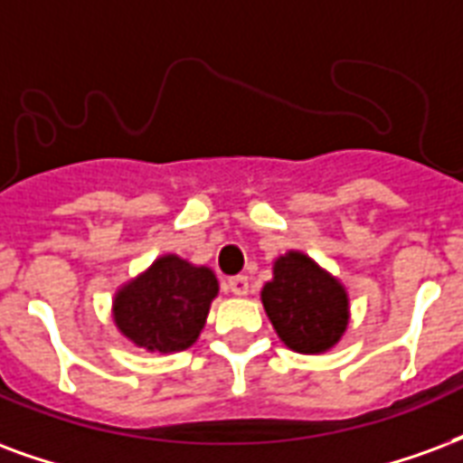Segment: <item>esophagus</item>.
Listing matches in <instances>:
<instances>
[{
    "mask_svg": "<svg viewBox=\"0 0 463 463\" xmlns=\"http://www.w3.org/2000/svg\"><path fill=\"white\" fill-rule=\"evenodd\" d=\"M225 289H228L231 294H235V297H248L250 279H248V277H242V275L231 277V279L225 282Z\"/></svg>",
    "mask_w": 463,
    "mask_h": 463,
    "instance_id": "34e87169",
    "label": "esophagus"
}]
</instances>
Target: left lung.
Here are the masks:
<instances>
[{
    "instance_id": "left-lung-1",
    "label": "left lung",
    "mask_w": 463,
    "mask_h": 463,
    "mask_svg": "<svg viewBox=\"0 0 463 463\" xmlns=\"http://www.w3.org/2000/svg\"><path fill=\"white\" fill-rule=\"evenodd\" d=\"M260 299L279 341L304 355L331 351L351 321L344 282L301 250H287L272 262Z\"/></svg>"
}]
</instances>
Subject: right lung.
<instances>
[{
    "label": "right lung",
    "instance_id": "right-lung-1",
    "mask_svg": "<svg viewBox=\"0 0 463 463\" xmlns=\"http://www.w3.org/2000/svg\"><path fill=\"white\" fill-rule=\"evenodd\" d=\"M218 289L211 267L166 252L118 287L112 321L127 341L149 354L186 351L201 336Z\"/></svg>",
    "mask_w": 463,
    "mask_h": 463
}]
</instances>
